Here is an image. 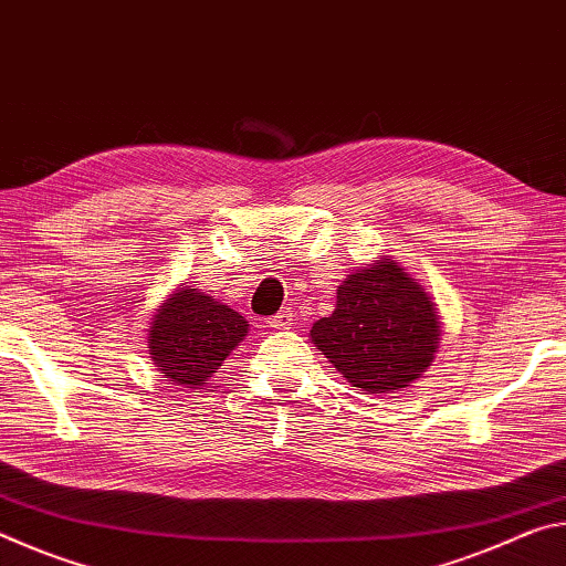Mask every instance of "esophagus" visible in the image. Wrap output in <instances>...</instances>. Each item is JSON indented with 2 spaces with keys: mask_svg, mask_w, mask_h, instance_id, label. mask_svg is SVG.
I'll list each match as a JSON object with an SVG mask.
<instances>
[{
  "mask_svg": "<svg viewBox=\"0 0 566 566\" xmlns=\"http://www.w3.org/2000/svg\"><path fill=\"white\" fill-rule=\"evenodd\" d=\"M270 327L274 329H292L294 327V317L290 310H282L280 314H274V317L270 319Z\"/></svg>",
  "mask_w": 566,
  "mask_h": 566,
  "instance_id": "esophagus-1",
  "label": "esophagus"
}]
</instances>
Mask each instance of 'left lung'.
<instances>
[{"label": "left lung", "instance_id": "left-lung-1", "mask_svg": "<svg viewBox=\"0 0 566 566\" xmlns=\"http://www.w3.org/2000/svg\"><path fill=\"white\" fill-rule=\"evenodd\" d=\"M310 337L349 385L389 395L427 371L439 322L429 294L395 260H377L339 284L337 310Z\"/></svg>", "mask_w": 566, "mask_h": 566}]
</instances>
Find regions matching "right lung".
I'll list each match as a JSON object with an SVG mask.
<instances>
[{
	"label": "right lung",
	"instance_id": "right-lung-1",
	"mask_svg": "<svg viewBox=\"0 0 566 566\" xmlns=\"http://www.w3.org/2000/svg\"><path fill=\"white\" fill-rule=\"evenodd\" d=\"M247 319L197 290H179L159 306L149 327V354L177 385L202 387L247 337Z\"/></svg>",
	"mask_w": 566,
	"mask_h": 566
}]
</instances>
